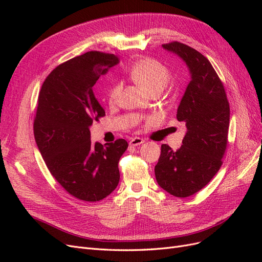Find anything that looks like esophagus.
<instances>
[{
    "label": "esophagus",
    "mask_w": 262,
    "mask_h": 262,
    "mask_svg": "<svg viewBox=\"0 0 262 262\" xmlns=\"http://www.w3.org/2000/svg\"><path fill=\"white\" fill-rule=\"evenodd\" d=\"M142 143H144V140L141 139V138H137V137L131 139V141L129 142V144H130L131 146H138V145H140V144H142Z\"/></svg>",
    "instance_id": "obj_1"
}]
</instances>
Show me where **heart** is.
Returning <instances> with one entry per match:
<instances>
[{
	"label": "heart",
	"mask_w": 262,
	"mask_h": 262,
	"mask_svg": "<svg viewBox=\"0 0 262 262\" xmlns=\"http://www.w3.org/2000/svg\"><path fill=\"white\" fill-rule=\"evenodd\" d=\"M129 75L134 82L140 84L149 93L153 91H162L169 81V71L162 63L154 59H141L134 62L129 70ZM121 83H115L107 93L110 104L115 102L120 94Z\"/></svg>",
	"instance_id": "b5f03b06"
}]
</instances>
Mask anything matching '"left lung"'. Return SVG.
I'll list each match as a JSON object with an SVG mask.
<instances>
[{"label":"left lung","instance_id":"obj_1","mask_svg":"<svg viewBox=\"0 0 262 262\" xmlns=\"http://www.w3.org/2000/svg\"><path fill=\"white\" fill-rule=\"evenodd\" d=\"M162 47L186 63L191 80L177 109V120L187 128L182 145L172 150L162 144L155 177L168 193L187 198L207 186L221 168L227 146L229 104L223 83L203 54L178 41Z\"/></svg>","mask_w":262,"mask_h":262}]
</instances>
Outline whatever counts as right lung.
<instances>
[{"label": "right lung", "mask_w": 262, "mask_h": 262, "mask_svg": "<svg viewBox=\"0 0 262 262\" xmlns=\"http://www.w3.org/2000/svg\"><path fill=\"white\" fill-rule=\"evenodd\" d=\"M115 54L90 51L71 59L47 76L38 97L34 134L51 175L77 199L96 202L120 179L118 163L128 142L92 143L90 128L105 116L93 86L118 64Z\"/></svg>", "instance_id": "add662e5"}]
</instances>
